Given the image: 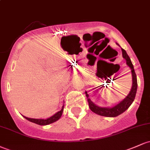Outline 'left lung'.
Wrapping results in <instances>:
<instances>
[{
  "mask_svg": "<svg viewBox=\"0 0 150 150\" xmlns=\"http://www.w3.org/2000/svg\"><path fill=\"white\" fill-rule=\"evenodd\" d=\"M116 44L118 46H119V44H118V43H116ZM121 51L123 58L126 61L127 65H128L129 68H130V70H131L132 81L131 89H130L129 94L125 97V98L123 99V100L120 101V102H118V104L114 105V106H111V107H102V106H98V105H96L90 99H89V94H87V92H85L86 96H87V101H88L89 103V108L91 109V111H93L94 113H97L98 115H99V116L106 117H116L119 116L120 114L123 113L130 107V106L132 104L134 99H135L137 89V77H136V74L135 70H134L133 65H132V62L130 61V57H129L128 55L127 54L126 51H125L123 49H122V48Z\"/></svg>",
  "mask_w": 150,
  "mask_h": 150,
  "instance_id": "left-lung-1",
  "label": "left lung"
}]
</instances>
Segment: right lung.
<instances>
[{"label":"right lung","mask_w":150,"mask_h":150,"mask_svg":"<svg viewBox=\"0 0 150 150\" xmlns=\"http://www.w3.org/2000/svg\"><path fill=\"white\" fill-rule=\"evenodd\" d=\"M63 108H64V105L62 106L61 110L58 112L56 113L54 115H53L52 116L49 117V118H46V119H42V118H27V117L24 116V118H26L27 120H28L29 121L32 122V123H36V124L40 125H46L51 124V123H54V122L57 121L58 119H60L62 116V113H63Z\"/></svg>","instance_id":"right-lung-1"}]
</instances>
